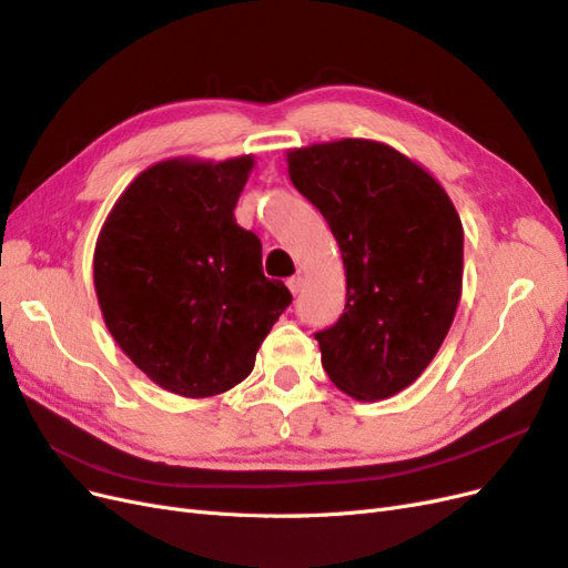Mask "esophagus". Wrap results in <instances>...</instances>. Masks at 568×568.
I'll return each instance as SVG.
<instances>
[{
	"mask_svg": "<svg viewBox=\"0 0 568 568\" xmlns=\"http://www.w3.org/2000/svg\"><path fill=\"white\" fill-rule=\"evenodd\" d=\"M286 286H288V291L291 294H301V288H303V277L301 274H296V277H291V280H286Z\"/></svg>",
	"mask_w": 568,
	"mask_h": 568,
	"instance_id": "34e87169",
	"label": "esophagus"
}]
</instances>
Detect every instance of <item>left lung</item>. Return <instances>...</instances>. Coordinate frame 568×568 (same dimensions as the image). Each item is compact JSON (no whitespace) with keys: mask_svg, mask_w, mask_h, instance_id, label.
<instances>
[{"mask_svg":"<svg viewBox=\"0 0 568 568\" xmlns=\"http://www.w3.org/2000/svg\"><path fill=\"white\" fill-rule=\"evenodd\" d=\"M288 175L346 267L343 315L315 332L322 367L357 400L388 398L426 369L453 324L464 263L455 205L424 168L369 140L288 151Z\"/></svg>","mask_w":568,"mask_h":568,"instance_id":"1","label":"left lung"}]
</instances>
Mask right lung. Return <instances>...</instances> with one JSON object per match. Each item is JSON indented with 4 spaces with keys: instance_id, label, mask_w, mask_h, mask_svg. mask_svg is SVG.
I'll return each instance as SVG.
<instances>
[{
    "instance_id": "add662e5",
    "label": "right lung",
    "mask_w": 568,
    "mask_h": 568,
    "mask_svg": "<svg viewBox=\"0 0 568 568\" xmlns=\"http://www.w3.org/2000/svg\"><path fill=\"white\" fill-rule=\"evenodd\" d=\"M251 156L151 165L97 239L94 288L111 336L161 388L209 398L244 382L291 291L234 205Z\"/></svg>"
}]
</instances>
